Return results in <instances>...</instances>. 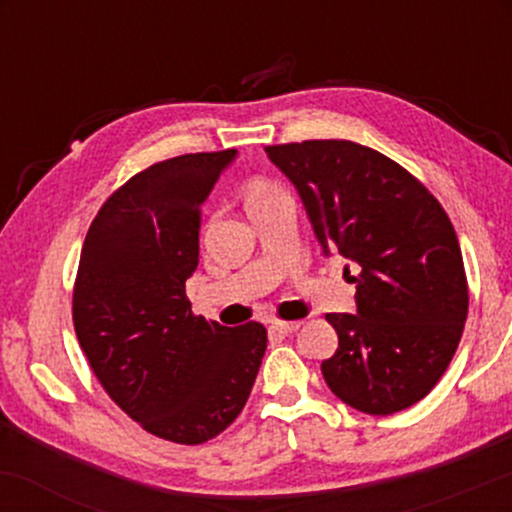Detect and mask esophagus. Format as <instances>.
Instances as JSON below:
<instances>
[{"label":"esophagus","instance_id":"obj_1","mask_svg":"<svg viewBox=\"0 0 512 512\" xmlns=\"http://www.w3.org/2000/svg\"><path fill=\"white\" fill-rule=\"evenodd\" d=\"M298 327H301V322H272V325H269V332L293 334V332H298Z\"/></svg>","mask_w":512,"mask_h":512}]
</instances>
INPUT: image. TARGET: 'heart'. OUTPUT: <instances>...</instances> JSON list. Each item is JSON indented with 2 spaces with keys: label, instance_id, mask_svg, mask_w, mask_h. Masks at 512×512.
<instances>
[{
  "label": "heart",
  "instance_id": "heart-1",
  "mask_svg": "<svg viewBox=\"0 0 512 512\" xmlns=\"http://www.w3.org/2000/svg\"><path fill=\"white\" fill-rule=\"evenodd\" d=\"M276 195H281V192L276 190V187L267 185V182H252V185L248 187V197H245L248 199V209L255 207V204L267 202V199H272Z\"/></svg>",
  "mask_w": 512,
  "mask_h": 512
}]
</instances>
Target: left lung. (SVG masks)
<instances>
[{
	"label": "left lung",
	"instance_id": "left-lung-1",
	"mask_svg": "<svg viewBox=\"0 0 512 512\" xmlns=\"http://www.w3.org/2000/svg\"><path fill=\"white\" fill-rule=\"evenodd\" d=\"M322 252L361 269L356 315L327 313L339 349L322 375L344 404L387 416L424 399L460 344L469 293L440 202L399 163L344 139L267 146ZM349 272V264H346Z\"/></svg>",
	"mask_w": 512,
	"mask_h": 512
}]
</instances>
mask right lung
Here are the masks:
<instances>
[{"label": "right lung", "mask_w": 512, "mask_h": 512, "mask_svg": "<svg viewBox=\"0 0 512 512\" xmlns=\"http://www.w3.org/2000/svg\"><path fill=\"white\" fill-rule=\"evenodd\" d=\"M238 151L154 163L108 197L88 228L74 284V330L110 399L154 436L207 443L236 421L267 330L192 315L202 204Z\"/></svg>", "instance_id": "add662e5"}]
</instances>
